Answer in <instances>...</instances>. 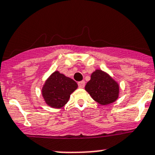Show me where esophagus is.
<instances>
[{"label":"esophagus","mask_w":155,"mask_h":155,"mask_svg":"<svg viewBox=\"0 0 155 155\" xmlns=\"http://www.w3.org/2000/svg\"><path fill=\"white\" fill-rule=\"evenodd\" d=\"M78 85H79V88L83 89V88H84L85 85H86V83H85V81H80V82L78 83Z\"/></svg>","instance_id":"1"}]
</instances>
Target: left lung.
I'll use <instances>...</instances> for the list:
<instances>
[{"label":"left lung","instance_id":"8db88e82","mask_svg":"<svg viewBox=\"0 0 155 155\" xmlns=\"http://www.w3.org/2000/svg\"><path fill=\"white\" fill-rule=\"evenodd\" d=\"M85 90L101 105H108L115 102L120 93L117 82L101 69H97L92 73L91 79L86 83Z\"/></svg>","mask_w":155,"mask_h":155}]
</instances>
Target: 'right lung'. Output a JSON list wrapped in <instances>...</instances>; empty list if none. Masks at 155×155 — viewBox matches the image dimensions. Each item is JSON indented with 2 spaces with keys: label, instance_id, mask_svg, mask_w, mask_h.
Masks as SVG:
<instances>
[{
  "label": "right lung",
  "instance_id": "1",
  "mask_svg": "<svg viewBox=\"0 0 155 155\" xmlns=\"http://www.w3.org/2000/svg\"><path fill=\"white\" fill-rule=\"evenodd\" d=\"M77 87V83L73 79L55 71L45 82L41 94L49 107L61 108L67 104L70 95Z\"/></svg>",
  "mask_w": 155,
  "mask_h": 155
}]
</instances>
